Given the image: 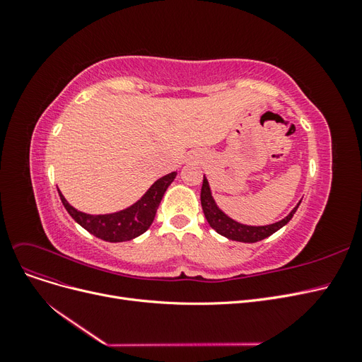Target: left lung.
<instances>
[{
  "label": "left lung",
  "instance_id": "8db88e82",
  "mask_svg": "<svg viewBox=\"0 0 362 362\" xmlns=\"http://www.w3.org/2000/svg\"><path fill=\"white\" fill-rule=\"evenodd\" d=\"M302 199L298 202L293 210L284 217L281 221L270 223V225H262V226H254V225H245L234 221L233 217H229L221 206L217 205L210 182H208L206 177L204 175V182H202V190H201V205L205 214L206 222L214 229L217 234H221L229 240H234V242H242V243H255L259 240H264L275 234L282 226H286L291 217L294 216L298 206L300 205Z\"/></svg>",
  "mask_w": 362,
  "mask_h": 362
}]
</instances>
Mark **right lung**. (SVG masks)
Masks as SVG:
<instances>
[{"instance_id": "1", "label": "right lung", "mask_w": 362, "mask_h": 362, "mask_svg": "<svg viewBox=\"0 0 362 362\" xmlns=\"http://www.w3.org/2000/svg\"><path fill=\"white\" fill-rule=\"evenodd\" d=\"M175 177H177V172L164 175L152 184L146 193L133 205L110 214H87L76 210L66 201L63 193L59 189L57 190L62 204L76 223L98 238L110 243H119L128 242V240H133L148 231V228L154 222L164 192L173 182Z\"/></svg>"}]
</instances>
